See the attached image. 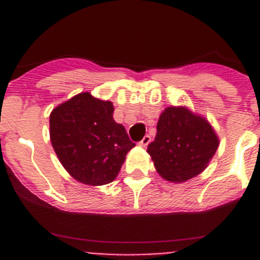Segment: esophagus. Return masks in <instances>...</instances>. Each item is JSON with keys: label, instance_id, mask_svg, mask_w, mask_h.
<instances>
[{"label": "esophagus", "instance_id": "esophagus-1", "mask_svg": "<svg viewBox=\"0 0 260 260\" xmlns=\"http://www.w3.org/2000/svg\"><path fill=\"white\" fill-rule=\"evenodd\" d=\"M150 142H151V137L148 134H147L146 137H144L143 139H142V141L139 142V146L147 147V146H148V144H150Z\"/></svg>", "mask_w": 260, "mask_h": 260}]
</instances>
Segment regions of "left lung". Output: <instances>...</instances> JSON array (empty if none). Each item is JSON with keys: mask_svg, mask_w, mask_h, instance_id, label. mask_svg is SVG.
<instances>
[{"mask_svg": "<svg viewBox=\"0 0 260 260\" xmlns=\"http://www.w3.org/2000/svg\"><path fill=\"white\" fill-rule=\"evenodd\" d=\"M219 147V137L204 117L187 107H168L160 114L155 141L147 152L164 180L181 183L201 174Z\"/></svg>", "mask_w": 260, "mask_h": 260, "instance_id": "left-lung-1", "label": "left lung"}]
</instances>
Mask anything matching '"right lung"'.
Returning a JSON list of instances; mask_svg holds the SVG:
<instances>
[{"label": "right lung", "instance_id": "1", "mask_svg": "<svg viewBox=\"0 0 260 260\" xmlns=\"http://www.w3.org/2000/svg\"><path fill=\"white\" fill-rule=\"evenodd\" d=\"M113 103L80 92L52 110L49 134L59 162L74 180L89 186L114 181L135 146L113 119Z\"/></svg>", "mask_w": 260, "mask_h": 260}]
</instances>
